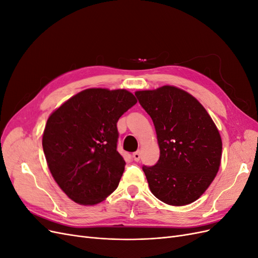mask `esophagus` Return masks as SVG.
Wrapping results in <instances>:
<instances>
[{"instance_id": "34e87169", "label": "esophagus", "mask_w": 258, "mask_h": 258, "mask_svg": "<svg viewBox=\"0 0 258 258\" xmlns=\"http://www.w3.org/2000/svg\"><path fill=\"white\" fill-rule=\"evenodd\" d=\"M132 157H134V160H135V161L138 162L140 159H141V153H140V151H138V152L132 154Z\"/></svg>"}]
</instances>
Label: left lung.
Masks as SVG:
<instances>
[{
    "instance_id": "left-lung-1",
    "label": "left lung",
    "mask_w": 258,
    "mask_h": 258,
    "mask_svg": "<svg viewBox=\"0 0 258 258\" xmlns=\"http://www.w3.org/2000/svg\"><path fill=\"white\" fill-rule=\"evenodd\" d=\"M154 122L160 150L153 167H143L156 198L181 207L196 201L213 182L222 159V138L199 101L166 85L135 92Z\"/></svg>"
}]
</instances>
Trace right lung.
<instances>
[{"label":"right lung","instance_id":"right-lung-1","mask_svg":"<svg viewBox=\"0 0 258 258\" xmlns=\"http://www.w3.org/2000/svg\"><path fill=\"white\" fill-rule=\"evenodd\" d=\"M136 103L126 89L88 88L49 115L42 140L46 161L76 204H100L118 186L126 161L117 151V121Z\"/></svg>","mask_w":258,"mask_h":258}]
</instances>
